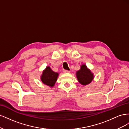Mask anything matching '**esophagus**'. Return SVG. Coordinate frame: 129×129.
Returning a JSON list of instances; mask_svg holds the SVG:
<instances>
[{
  "label": "esophagus",
  "instance_id": "1",
  "mask_svg": "<svg viewBox=\"0 0 129 129\" xmlns=\"http://www.w3.org/2000/svg\"><path fill=\"white\" fill-rule=\"evenodd\" d=\"M63 72H64V73H70V72H71V71H68V70L64 69V70H63Z\"/></svg>",
  "mask_w": 129,
  "mask_h": 129
}]
</instances>
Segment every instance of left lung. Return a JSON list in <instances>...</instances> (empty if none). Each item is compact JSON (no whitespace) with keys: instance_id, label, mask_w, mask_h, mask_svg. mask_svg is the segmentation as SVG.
<instances>
[{"instance_id":"left-lung-1","label":"left lung","mask_w":129,"mask_h":129,"mask_svg":"<svg viewBox=\"0 0 129 129\" xmlns=\"http://www.w3.org/2000/svg\"><path fill=\"white\" fill-rule=\"evenodd\" d=\"M76 76L79 82L84 85L89 84L93 78V74L85 64L82 65L81 69L77 72Z\"/></svg>"}]
</instances>
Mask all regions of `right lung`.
I'll return each instance as SVG.
<instances>
[{"mask_svg": "<svg viewBox=\"0 0 129 129\" xmlns=\"http://www.w3.org/2000/svg\"><path fill=\"white\" fill-rule=\"evenodd\" d=\"M58 75V73L53 72L49 67H47L43 72L41 80L44 84L52 87L56 82Z\"/></svg>", "mask_w": 129, "mask_h": 129, "instance_id": "obj_1", "label": "right lung"}]
</instances>
